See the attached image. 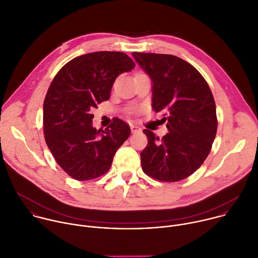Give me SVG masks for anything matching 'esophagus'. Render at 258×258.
<instances>
[{
	"label": "esophagus",
	"instance_id": "obj_1",
	"mask_svg": "<svg viewBox=\"0 0 258 258\" xmlns=\"http://www.w3.org/2000/svg\"><path fill=\"white\" fill-rule=\"evenodd\" d=\"M131 130H132V133H137V132L141 131V127H139L138 125H135V124H131Z\"/></svg>",
	"mask_w": 258,
	"mask_h": 258
}]
</instances>
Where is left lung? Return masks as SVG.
Segmentation results:
<instances>
[{
    "instance_id": "1",
    "label": "left lung",
    "mask_w": 258,
    "mask_h": 258,
    "mask_svg": "<svg viewBox=\"0 0 258 258\" xmlns=\"http://www.w3.org/2000/svg\"><path fill=\"white\" fill-rule=\"evenodd\" d=\"M133 56L152 81V108L163 113L168 133L159 140L144 130L148 145L141 152L143 171L162 181H177L194 173L208 156L217 128L212 93L201 73L173 55Z\"/></svg>"
}]
</instances>
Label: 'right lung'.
Listing matches in <instances>:
<instances>
[{
    "mask_svg": "<svg viewBox=\"0 0 258 258\" xmlns=\"http://www.w3.org/2000/svg\"><path fill=\"white\" fill-rule=\"evenodd\" d=\"M135 66L122 52L101 51L70 60L55 76L44 101V134L56 162L72 178L89 180L106 173L130 137L128 124L119 118L96 130L91 111L109 99L120 73Z\"/></svg>",
    "mask_w": 258,
    "mask_h": 258,
    "instance_id": "right-lung-1",
    "label": "right lung"
}]
</instances>
